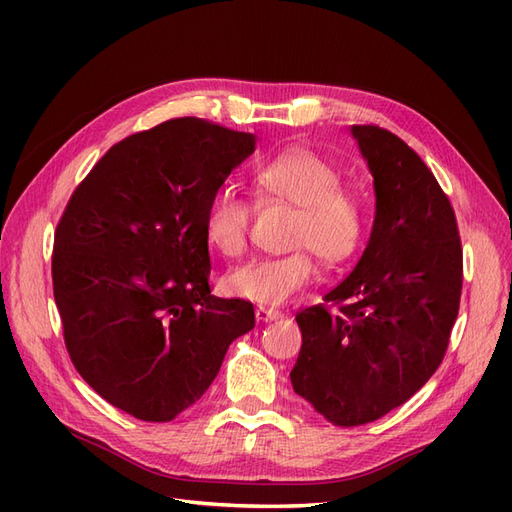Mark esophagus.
Wrapping results in <instances>:
<instances>
[{
	"label": "esophagus",
	"mask_w": 512,
	"mask_h": 512,
	"mask_svg": "<svg viewBox=\"0 0 512 512\" xmlns=\"http://www.w3.org/2000/svg\"><path fill=\"white\" fill-rule=\"evenodd\" d=\"M277 318H282L280 309L265 307V305H258V307H256V320H260V322H271V320H277Z\"/></svg>",
	"instance_id": "34e87169"
}]
</instances>
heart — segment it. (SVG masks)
I'll return each instance as SVG.
<instances>
[{"mask_svg":"<svg viewBox=\"0 0 512 512\" xmlns=\"http://www.w3.org/2000/svg\"><path fill=\"white\" fill-rule=\"evenodd\" d=\"M260 198L297 205L290 245L280 256L243 262L224 277L232 297L260 305H280L316 275V254L331 267L359 254L369 228L365 196L342 185V170L312 149H290L254 170ZM254 205L230 185L215 188L203 209L207 241L224 256H241L250 241Z\"/></svg>","mask_w":512,"mask_h":512,"instance_id":"1","label":"heart"}]
</instances>
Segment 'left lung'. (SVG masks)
<instances>
[{"label":"left lung","instance_id":"obj_1","mask_svg":"<svg viewBox=\"0 0 512 512\" xmlns=\"http://www.w3.org/2000/svg\"><path fill=\"white\" fill-rule=\"evenodd\" d=\"M352 136L374 175V230L346 280L297 314L303 344L290 371L294 393L337 427L378 421L433 376L463 284L457 218L431 170L389 130L354 126Z\"/></svg>","mask_w":512,"mask_h":512}]
</instances>
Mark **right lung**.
Returning <instances> with one entry per match:
<instances>
[{
  "mask_svg": "<svg viewBox=\"0 0 512 512\" xmlns=\"http://www.w3.org/2000/svg\"><path fill=\"white\" fill-rule=\"evenodd\" d=\"M256 138L198 117L113 145L76 185L53 243L70 361L108 404L173 421L205 395L254 305L213 297L203 209Z\"/></svg>",
  "mask_w": 512,
  "mask_h": 512,
  "instance_id": "obj_1",
  "label": "right lung"
}]
</instances>
